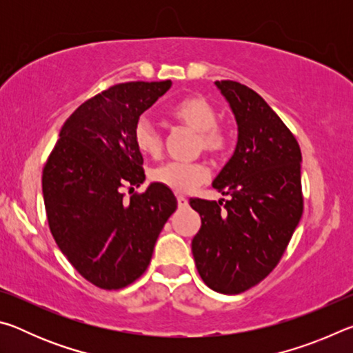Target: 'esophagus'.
<instances>
[{"mask_svg": "<svg viewBox=\"0 0 353 353\" xmlns=\"http://www.w3.org/2000/svg\"><path fill=\"white\" fill-rule=\"evenodd\" d=\"M177 207H179V208L188 207V199L183 198V196H177Z\"/></svg>", "mask_w": 353, "mask_h": 353, "instance_id": "34e87169", "label": "esophagus"}]
</instances>
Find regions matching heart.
Masks as SVG:
<instances>
[{
    "label": "heart",
    "mask_w": 353,
    "mask_h": 353,
    "mask_svg": "<svg viewBox=\"0 0 353 353\" xmlns=\"http://www.w3.org/2000/svg\"><path fill=\"white\" fill-rule=\"evenodd\" d=\"M172 118L198 132V149L208 154H221L227 146V135L218 126V112L207 99L185 98L171 109ZM134 143L143 155L157 157L162 152L163 139L148 118H140L134 128ZM151 179L174 193H190L208 179V170L198 162H168L152 170Z\"/></svg>",
    "instance_id": "1"
}]
</instances>
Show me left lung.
<instances>
[{
    "instance_id": "8db88e82",
    "label": "left lung",
    "mask_w": 353,
    "mask_h": 353,
    "mask_svg": "<svg viewBox=\"0 0 353 353\" xmlns=\"http://www.w3.org/2000/svg\"><path fill=\"white\" fill-rule=\"evenodd\" d=\"M234 113L235 152L214 177L229 201L191 199L201 229L191 241L199 276L223 294L261 282L282 259L301 221L302 154L265 99L234 81H216Z\"/></svg>"
}]
</instances>
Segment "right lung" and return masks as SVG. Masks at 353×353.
Here are the masks:
<instances>
[{
    "instance_id": "1",
    "label": "right lung",
    "mask_w": 353,
    "mask_h": 353,
    "mask_svg": "<svg viewBox=\"0 0 353 353\" xmlns=\"http://www.w3.org/2000/svg\"><path fill=\"white\" fill-rule=\"evenodd\" d=\"M171 85L118 83L85 101L65 121L43 170L51 234L76 271L99 288L119 290L146 271L177 208L172 191L155 182L128 202L119 191L145 182L134 128Z\"/></svg>"
}]
</instances>
